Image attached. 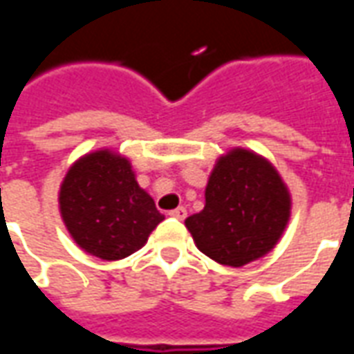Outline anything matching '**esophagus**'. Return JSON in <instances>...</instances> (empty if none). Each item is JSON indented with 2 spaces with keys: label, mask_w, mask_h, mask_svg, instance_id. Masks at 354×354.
I'll return each instance as SVG.
<instances>
[{
  "label": "esophagus",
  "mask_w": 354,
  "mask_h": 354,
  "mask_svg": "<svg viewBox=\"0 0 354 354\" xmlns=\"http://www.w3.org/2000/svg\"><path fill=\"white\" fill-rule=\"evenodd\" d=\"M170 216L172 218H176V220H185V216H187V210L184 207H178L174 210H170Z\"/></svg>",
  "instance_id": "esophagus-1"
}]
</instances>
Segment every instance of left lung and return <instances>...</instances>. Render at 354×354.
<instances>
[{"label":"left lung","instance_id":"obj_1","mask_svg":"<svg viewBox=\"0 0 354 354\" xmlns=\"http://www.w3.org/2000/svg\"><path fill=\"white\" fill-rule=\"evenodd\" d=\"M292 210L288 185L266 157L233 147L216 161L205 208L185 227L201 252L222 266L243 267L281 241Z\"/></svg>","mask_w":354,"mask_h":354}]
</instances>
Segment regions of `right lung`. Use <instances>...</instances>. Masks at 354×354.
Returning a JSON list of instances; mask_svg holds the SVG:
<instances>
[{
  "label": "right lung",
  "instance_id": "right-lung-1",
  "mask_svg": "<svg viewBox=\"0 0 354 354\" xmlns=\"http://www.w3.org/2000/svg\"><path fill=\"white\" fill-rule=\"evenodd\" d=\"M58 208L75 245L106 261L140 250L165 220L136 182L131 161L108 147L85 153L68 169Z\"/></svg>",
  "mask_w": 354,
  "mask_h": 354
}]
</instances>
